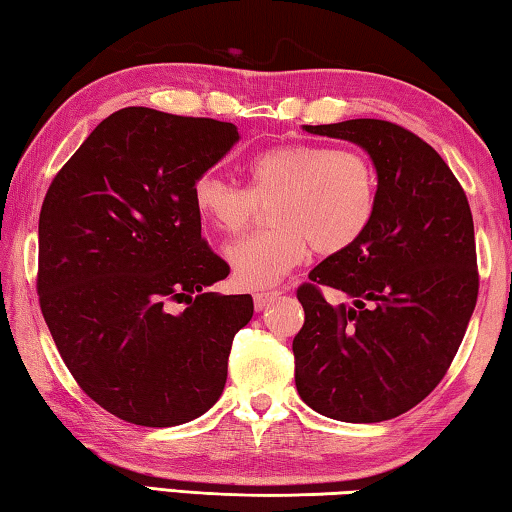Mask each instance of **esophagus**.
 Here are the masks:
<instances>
[{
  "instance_id": "34e87169",
  "label": "esophagus",
  "mask_w": 512,
  "mask_h": 512,
  "mask_svg": "<svg viewBox=\"0 0 512 512\" xmlns=\"http://www.w3.org/2000/svg\"><path fill=\"white\" fill-rule=\"evenodd\" d=\"M280 296V293L277 291H259V293H255V309L257 311H264L268 305H271V302Z\"/></svg>"
}]
</instances>
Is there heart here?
Returning <instances> with one entry per match:
<instances>
[{"label": "heart", "instance_id": "obj_1", "mask_svg": "<svg viewBox=\"0 0 512 512\" xmlns=\"http://www.w3.org/2000/svg\"><path fill=\"white\" fill-rule=\"evenodd\" d=\"M246 187L203 173L192 196L198 216L216 232L239 237L271 205L273 228L228 248L235 280L271 289L316 248L339 255L366 235L377 210V169L357 149L282 144L246 164Z\"/></svg>", "mask_w": 512, "mask_h": 512}]
</instances>
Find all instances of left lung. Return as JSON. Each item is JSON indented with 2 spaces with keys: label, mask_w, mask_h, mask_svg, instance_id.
<instances>
[{
  "label": "left lung",
  "mask_w": 512,
  "mask_h": 512,
  "mask_svg": "<svg viewBox=\"0 0 512 512\" xmlns=\"http://www.w3.org/2000/svg\"><path fill=\"white\" fill-rule=\"evenodd\" d=\"M305 131L359 144L379 187L366 235L323 259L298 289V395L332 420H391L440 384L472 318L479 271L470 203L445 160L391 121ZM323 288L351 302L332 306Z\"/></svg>",
  "instance_id": "obj_1"
}]
</instances>
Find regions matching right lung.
<instances>
[{
    "mask_svg": "<svg viewBox=\"0 0 512 512\" xmlns=\"http://www.w3.org/2000/svg\"><path fill=\"white\" fill-rule=\"evenodd\" d=\"M235 142L228 121L121 108L49 185L42 316L76 384L126 422L176 427L212 409L232 339L253 318L248 293L203 291L230 266L201 237L192 196Z\"/></svg>",
    "mask_w": 512,
    "mask_h": 512,
    "instance_id": "add662e5",
    "label": "right lung"
}]
</instances>
